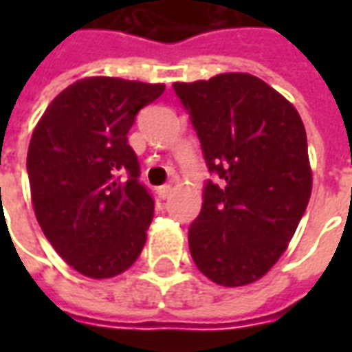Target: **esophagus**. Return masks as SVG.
<instances>
[{
    "label": "esophagus",
    "mask_w": 352,
    "mask_h": 352,
    "mask_svg": "<svg viewBox=\"0 0 352 352\" xmlns=\"http://www.w3.org/2000/svg\"><path fill=\"white\" fill-rule=\"evenodd\" d=\"M158 194H160V198H169V194H171V186L169 184H164V186H160L158 188Z\"/></svg>",
    "instance_id": "esophagus-1"
}]
</instances>
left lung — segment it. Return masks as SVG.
Wrapping results in <instances>:
<instances>
[{
	"mask_svg": "<svg viewBox=\"0 0 352 352\" xmlns=\"http://www.w3.org/2000/svg\"><path fill=\"white\" fill-rule=\"evenodd\" d=\"M209 173L188 247L222 287L258 280L280 258L311 196L307 135L294 105L249 73L175 82Z\"/></svg>",
	"mask_w": 352,
	"mask_h": 352,
	"instance_id": "left-lung-1",
	"label": "left lung"
}]
</instances>
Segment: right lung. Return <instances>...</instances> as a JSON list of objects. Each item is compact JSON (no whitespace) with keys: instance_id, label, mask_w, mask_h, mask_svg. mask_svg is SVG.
Listing matches in <instances>:
<instances>
[{"instance_id":"obj_1","label":"right lung","mask_w":352,"mask_h":352,"mask_svg":"<svg viewBox=\"0 0 352 352\" xmlns=\"http://www.w3.org/2000/svg\"><path fill=\"white\" fill-rule=\"evenodd\" d=\"M164 90L115 77L77 80L35 126L28 148L35 217L54 251L87 277L126 272L145 247L154 198L139 183L128 131Z\"/></svg>"}]
</instances>
